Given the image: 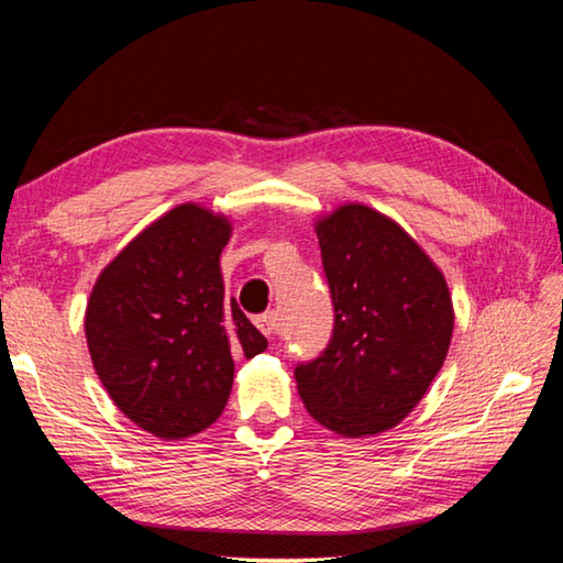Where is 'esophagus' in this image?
<instances>
[{"instance_id":"obj_1","label":"esophagus","mask_w":563,"mask_h":563,"mask_svg":"<svg viewBox=\"0 0 563 563\" xmlns=\"http://www.w3.org/2000/svg\"><path fill=\"white\" fill-rule=\"evenodd\" d=\"M256 327H258L261 332L266 334L268 339H273L275 334H278V314H275V312H266V314L256 317Z\"/></svg>"}]
</instances>
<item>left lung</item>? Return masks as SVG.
Wrapping results in <instances>:
<instances>
[{
  "label": "left lung",
  "mask_w": 563,
  "mask_h": 563,
  "mask_svg": "<svg viewBox=\"0 0 563 563\" xmlns=\"http://www.w3.org/2000/svg\"><path fill=\"white\" fill-rule=\"evenodd\" d=\"M334 334L324 354L295 368L314 420L341 437L398 427L432 385L454 334L444 273L378 209L346 202L314 224Z\"/></svg>",
  "instance_id": "1"
}]
</instances>
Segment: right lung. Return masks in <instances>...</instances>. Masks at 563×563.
<instances>
[{"instance_id": "1", "label": "right lung", "mask_w": 563, "mask_h": 563, "mask_svg": "<svg viewBox=\"0 0 563 563\" xmlns=\"http://www.w3.org/2000/svg\"><path fill=\"white\" fill-rule=\"evenodd\" d=\"M231 222L197 202L158 217L99 273L85 339L104 390L131 422L158 439L200 434L224 412L234 354L268 341L234 297L219 256Z\"/></svg>"}]
</instances>
